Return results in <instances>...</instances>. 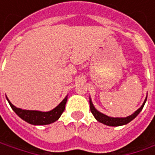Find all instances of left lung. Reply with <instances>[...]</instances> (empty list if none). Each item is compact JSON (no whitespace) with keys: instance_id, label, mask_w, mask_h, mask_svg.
<instances>
[{"instance_id":"left-lung-1","label":"left lung","mask_w":155,"mask_h":155,"mask_svg":"<svg viewBox=\"0 0 155 155\" xmlns=\"http://www.w3.org/2000/svg\"><path fill=\"white\" fill-rule=\"evenodd\" d=\"M146 101L147 98L145 99L144 103L141 105V107H140L139 110H136L133 115L128 116V117H125V118H114V117H110V116H105L104 114L100 113V112L96 110L95 107L93 106L92 103H91V100L90 101V107H91V111L92 115L95 116V118H96L99 122H102V123H104L105 125H108V126H122V125H125V124H127V123H128L129 122H131L133 119H134L136 116H138V114H139L140 111H141V110L143 109L144 104L146 103Z\"/></svg>"}]
</instances>
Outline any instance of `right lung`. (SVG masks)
<instances>
[{"mask_svg":"<svg viewBox=\"0 0 155 155\" xmlns=\"http://www.w3.org/2000/svg\"><path fill=\"white\" fill-rule=\"evenodd\" d=\"M8 101L9 104L13 110L24 121H26L30 124H33V125H46V124H50L51 122H54L60 117L64 110V108H65L67 97L64 99L55 109H53L51 111H48V112L21 110V109L16 108L15 106H14L9 102L8 99Z\"/></svg>","mask_w":155,"mask_h":155,"instance_id":"add662e5","label":"right lung"}]
</instances>
